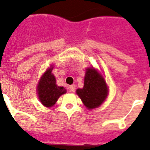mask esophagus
<instances>
[{"instance_id": "esophagus-1", "label": "esophagus", "mask_w": 150, "mask_h": 150, "mask_svg": "<svg viewBox=\"0 0 150 150\" xmlns=\"http://www.w3.org/2000/svg\"><path fill=\"white\" fill-rule=\"evenodd\" d=\"M75 85H71L68 87V91L69 92H75Z\"/></svg>"}]
</instances>
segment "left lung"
Here are the masks:
<instances>
[{
    "label": "left lung",
    "instance_id": "left-lung-1",
    "mask_svg": "<svg viewBox=\"0 0 150 150\" xmlns=\"http://www.w3.org/2000/svg\"><path fill=\"white\" fill-rule=\"evenodd\" d=\"M76 93L88 109H93L101 105L107 95V86L104 79L93 68H87L84 86Z\"/></svg>",
    "mask_w": 150,
    "mask_h": 150
}]
</instances>
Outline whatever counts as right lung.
I'll return each instance as SVG.
<instances>
[{"mask_svg":"<svg viewBox=\"0 0 150 150\" xmlns=\"http://www.w3.org/2000/svg\"><path fill=\"white\" fill-rule=\"evenodd\" d=\"M52 69L53 67L43 74L37 87L39 98L41 103L47 107L54 106L60 96L66 93V89L63 86H57L55 77L52 74Z\"/></svg>","mask_w":150,"mask_h":150,"instance_id":"1","label":"right lung"}]
</instances>
